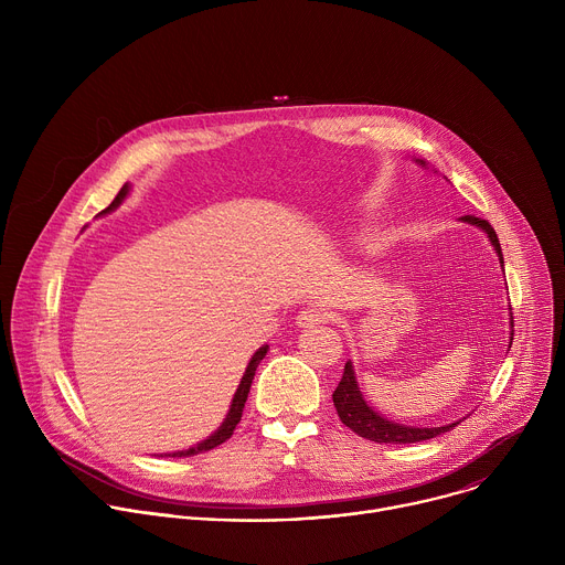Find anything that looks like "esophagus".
Masks as SVG:
<instances>
[{"label": "esophagus", "mask_w": 565, "mask_h": 565, "mask_svg": "<svg viewBox=\"0 0 565 565\" xmlns=\"http://www.w3.org/2000/svg\"><path fill=\"white\" fill-rule=\"evenodd\" d=\"M331 319V312L324 308H317V306H306L303 310H299L297 315V327L299 329H312L317 324H327Z\"/></svg>", "instance_id": "1"}]
</instances>
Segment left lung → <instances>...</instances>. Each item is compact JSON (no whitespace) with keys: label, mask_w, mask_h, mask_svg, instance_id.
I'll use <instances>...</instances> for the list:
<instances>
[{"label":"left lung","mask_w":565,"mask_h":565,"mask_svg":"<svg viewBox=\"0 0 565 565\" xmlns=\"http://www.w3.org/2000/svg\"><path fill=\"white\" fill-rule=\"evenodd\" d=\"M423 163V160H420ZM462 221L467 223H473L478 227H482L488 232L492 246L497 248L499 257H501V264H503V255H501V244H499V236L494 232V227L486 221V218H478L473 214H465ZM512 338H514V331H512ZM333 405L338 409V416L340 420L351 429L355 431L358 436L366 438V440H373V443H391V445H409V443H420V440H429V438H436L449 429H454L458 423H451L447 427H405V425H397V423H391L382 416H377L360 393L358 388V382H355V373H353V366L351 362H347L344 366V373H342V380L333 393Z\"/></svg>","instance_id":"obj_1"}]
</instances>
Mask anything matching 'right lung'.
Masks as SVG:
<instances>
[{
    "instance_id": "right-lung-1",
    "label": "right lung",
    "mask_w": 565,
    "mask_h": 565,
    "mask_svg": "<svg viewBox=\"0 0 565 565\" xmlns=\"http://www.w3.org/2000/svg\"><path fill=\"white\" fill-rule=\"evenodd\" d=\"M127 192H129V185H122V188H120V192L116 194V199L109 203V207H105L100 214H105V212L114 210L116 205H120V201L127 196ZM266 353H268V347H262V349L253 355V360H250V364H248V369H246L244 377H241V384H238V388H236V393H234V397H232L230 414H227L225 423L218 427V431H216L214 436H210L207 440H203L201 445L190 447L188 451H174V454H168V456H172V458H183V456L203 454V451H210V449L218 447L221 443H225V440L234 434V429H236V425H238V420H241V414H244L246 399H248V393H250V384H253V380H255V371H257V366H259V362L264 360V355H266Z\"/></svg>"
}]
</instances>
